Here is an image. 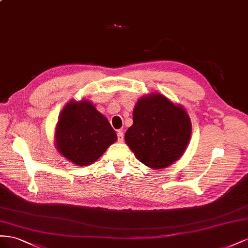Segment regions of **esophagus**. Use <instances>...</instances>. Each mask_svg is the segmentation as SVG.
<instances>
[{"label":"esophagus","instance_id":"1","mask_svg":"<svg viewBox=\"0 0 248 248\" xmlns=\"http://www.w3.org/2000/svg\"><path fill=\"white\" fill-rule=\"evenodd\" d=\"M117 140L119 141V142H123V140H124V132L123 131L117 132Z\"/></svg>","mask_w":248,"mask_h":248}]
</instances>
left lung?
I'll return each mask as SVG.
<instances>
[{"mask_svg": "<svg viewBox=\"0 0 248 248\" xmlns=\"http://www.w3.org/2000/svg\"><path fill=\"white\" fill-rule=\"evenodd\" d=\"M190 136L191 122L185 109L157 93L138 101L124 140L140 162L158 169L181 157Z\"/></svg>", "mask_w": 248, "mask_h": 248, "instance_id": "1", "label": "left lung"}]
</instances>
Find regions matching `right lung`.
<instances>
[{
    "label": "right lung",
    "instance_id": "obj_1",
    "mask_svg": "<svg viewBox=\"0 0 248 248\" xmlns=\"http://www.w3.org/2000/svg\"><path fill=\"white\" fill-rule=\"evenodd\" d=\"M116 139L107 118L87 101L68 103L56 128L58 151L79 166L93 163Z\"/></svg>",
    "mask_w": 248,
    "mask_h": 248
}]
</instances>
